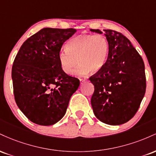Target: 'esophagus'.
<instances>
[{"instance_id":"1","label":"esophagus","mask_w":156,"mask_h":156,"mask_svg":"<svg viewBox=\"0 0 156 156\" xmlns=\"http://www.w3.org/2000/svg\"><path fill=\"white\" fill-rule=\"evenodd\" d=\"M87 80H88L87 79H83V78H80V83H85V82H87Z\"/></svg>"}]
</instances>
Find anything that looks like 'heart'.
I'll return each mask as SVG.
<instances>
[{
  "label": "heart",
  "instance_id": "b5f03b06",
  "mask_svg": "<svg viewBox=\"0 0 156 156\" xmlns=\"http://www.w3.org/2000/svg\"><path fill=\"white\" fill-rule=\"evenodd\" d=\"M109 53L107 39L101 34H83L74 37L66 44V50L58 54L61 69L72 74L78 63L76 73L79 75L98 73L105 65Z\"/></svg>",
  "mask_w": 156,
  "mask_h": 156
}]
</instances>
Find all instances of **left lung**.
<instances>
[{
    "label": "left lung",
    "mask_w": 156,
    "mask_h": 156,
    "mask_svg": "<svg viewBox=\"0 0 156 156\" xmlns=\"http://www.w3.org/2000/svg\"><path fill=\"white\" fill-rule=\"evenodd\" d=\"M90 30L102 34L99 29ZM103 31L109 53L103 67L89 78L94 87L91 103L94 115L102 122L122 125L134 117L145 94L144 64L122 34Z\"/></svg>",
    "instance_id": "1"
}]
</instances>
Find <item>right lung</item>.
I'll use <instances>...</instances> for the list:
<instances>
[{"instance_id": "add662e5", "label": "right lung", "mask_w": 156, "mask_h": 156, "mask_svg": "<svg viewBox=\"0 0 156 156\" xmlns=\"http://www.w3.org/2000/svg\"><path fill=\"white\" fill-rule=\"evenodd\" d=\"M74 28H44L27 39L12 69L17 106L32 122L52 125L64 117L80 80L61 69L58 54Z\"/></svg>"}]
</instances>
